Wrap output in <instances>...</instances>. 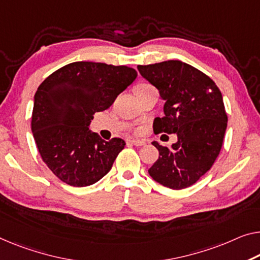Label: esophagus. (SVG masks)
Segmentation results:
<instances>
[{"instance_id":"1","label":"esophagus","mask_w":260,"mask_h":260,"mask_svg":"<svg viewBox=\"0 0 260 260\" xmlns=\"http://www.w3.org/2000/svg\"><path fill=\"white\" fill-rule=\"evenodd\" d=\"M131 143H132V145L138 146V147H141V146H145V145H146L145 141H142V140H135V139H133V140H131Z\"/></svg>"}]
</instances>
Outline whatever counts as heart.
<instances>
[{
  "label": "heart",
  "mask_w": 260,
  "mask_h": 260,
  "mask_svg": "<svg viewBox=\"0 0 260 260\" xmlns=\"http://www.w3.org/2000/svg\"><path fill=\"white\" fill-rule=\"evenodd\" d=\"M148 86H150V85H148V84H145V83L138 84V85H137V86H135V87H134V92H135V91H138V90H141V88L148 87Z\"/></svg>",
  "instance_id": "obj_1"
}]
</instances>
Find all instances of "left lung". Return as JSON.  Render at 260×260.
<instances>
[{
    "mask_svg": "<svg viewBox=\"0 0 260 260\" xmlns=\"http://www.w3.org/2000/svg\"><path fill=\"white\" fill-rule=\"evenodd\" d=\"M138 70L165 100V117L155 118L154 133L177 135L169 148L153 142L158 158L149 175L170 189L190 187L212 167L222 148L228 125L222 93L211 78L181 60L138 65Z\"/></svg>",
    "mask_w": 260,
    "mask_h": 260,
    "instance_id": "1",
    "label": "left lung"
}]
</instances>
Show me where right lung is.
<instances>
[{"instance_id":"add662e5","label":"right lung","mask_w":260,"mask_h":260,"mask_svg":"<svg viewBox=\"0 0 260 260\" xmlns=\"http://www.w3.org/2000/svg\"><path fill=\"white\" fill-rule=\"evenodd\" d=\"M137 76L128 67L75 61L40 85L31 131L42 160L60 181L87 187L110 172L126 143L119 138L103 140L90 123L93 114L107 110Z\"/></svg>"}]
</instances>
